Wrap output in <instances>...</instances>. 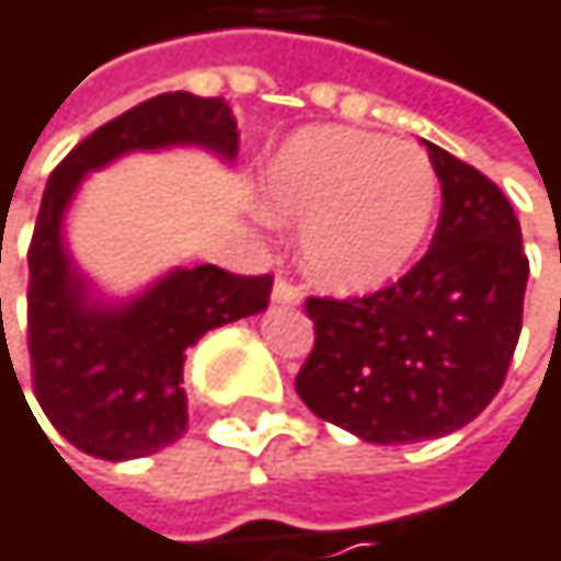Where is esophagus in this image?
I'll use <instances>...</instances> for the list:
<instances>
[{
    "label": "esophagus",
    "instance_id": "1",
    "mask_svg": "<svg viewBox=\"0 0 561 561\" xmlns=\"http://www.w3.org/2000/svg\"><path fill=\"white\" fill-rule=\"evenodd\" d=\"M273 301H276V305H285V308L301 305V291H298V285H291V282L279 276L276 285H273Z\"/></svg>",
    "mask_w": 561,
    "mask_h": 561
}]
</instances>
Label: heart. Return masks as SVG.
Returning a JSON list of instances; mask_svg holds the SVG:
<instances>
[{
    "label": "heart",
    "mask_w": 561,
    "mask_h": 561,
    "mask_svg": "<svg viewBox=\"0 0 561 561\" xmlns=\"http://www.w3.org/2000/svg\"><path fill=\"white\" fill-rule=\"evenodd\" d=\"M270 217L301 227L305 273L331 291H370L405 273L428 237L438 174L409 142L344 126L298 129L263 174Z\"/></svg>",
    "instance_id": "heart-1"
}]
</instances>
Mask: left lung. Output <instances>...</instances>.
Listing matches in <instances>:
<instances>
[{
    "mask_svg": "<svg viewBox=\"0 0 561 561\" xmlns=\"http://www.w3.org/2000/svg\"><path fill=\"white\" fill-rule=\"evenodd\" d=\"M428 146L442 214L428 253L364 298H308L314 347L295 377L324 422L374 442L451 435L501 392L523 328L529 260L504 191Z\"/></svg>",
    "mask_w": 561,
    "mask_h": 561,
    "instance_id": "8db88e82",
    "label": "left lung"
}]
</instances>
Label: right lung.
<instances>
[{
    "label": "right lung",
    "instance_id": "obj_1",
    "mask_svg": "<svg viewBox=\"0 0 561 561\" xmlns=\"http://www.w3.org/2000/svg\"><path fill=\"white\" fill-rule=\"evenodd\" d=\"M184 146L233 165L240 149L233 110L220 96H152L90 133L57 165L42 197L28 250L35 396L70 445L103 461H133L178 442L187 432L184 351L210 328L270 305V276L174 266L133 298H106L73 263L64 217L83 178L129 152Z\"/></svg>",
    "mask_w": 561,
    "mask_h": 561
}]
</instances>
